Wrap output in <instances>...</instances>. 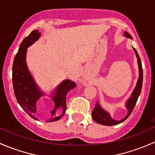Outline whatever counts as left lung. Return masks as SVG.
<instances>
[{"label": "left lung", "mask_w": 155, "mask_h": 155, "mask_svg": "<svg viewBox=\"0 0 155 155\" xmlns=\"http://www.w3.org/2000/svg\"><path fill=\"white\" fill-rule=\"evenodd\" d=\"M124 35H125V37L129 38V39H132L131 36H130L127 32L125 31ZM133 49L134 51L135 54H136V56L137 57V63H138V67H139V78H138V81H137L136 87H135L131 95H130V98H128V100H127V102H126V108L128 110L127 115L125 118H124V119H122V120H119V121L114 120V119H113L112 118H111L110 115L109 114V113L105 111L104 109H102V107L100 106L99 104H98V101H97V103L95 104V108H94L93 110H92V119H93L94 121L96 122L97 123L101 124V125H117V124L121 123V122H124L125 119H127V118L130 116V113H131L132 111H133L135 105H136L137 99H138L140 92H141L142 86H143V68H142V63H141V60H140V57H139V54L137 53V51L134 48H133Z\"/></svg>", "instance_id": "1"}]
</instances>
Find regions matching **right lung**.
I'll return each instance as SVG.
<instances>
[{
  "instance_id": "right-lung-1",
  "label": "right lung",
  "mask_w": 155,
  "mask_h": 155,
  "mask_svg": "<svg viewBox=\"0 0 155 155\" xmlns=\"http://www.w3.org/2000/svg\"><path fill=\"white\" fill-rule=\"evenodd\" d=\"M41 33L39 30H33L30 35L21 43L18 53L14 58L12 64V84L15 98L20 106L33 119L37 120L35 116L36 112V101L44 95L39 89L33 77L30 74L26 63L27 48L39 39ZM76 87L75 83L70 80H65L56 88L51 99L54 102V108L49 122L57 121L64 115L66 110V94ZM60 109L63 113L58 116L56 110Z\"/></svg>"
}]
</instances>
